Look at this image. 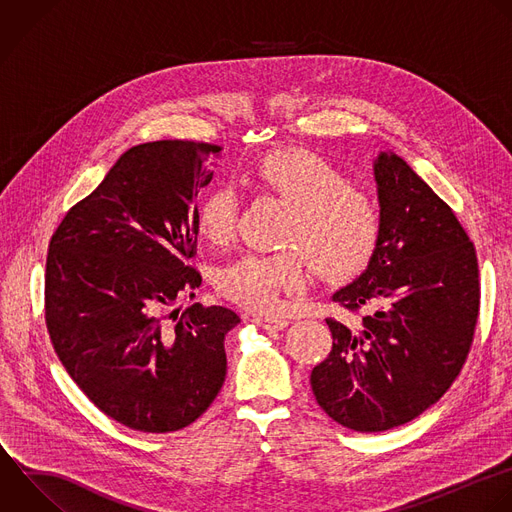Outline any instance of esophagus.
Listing matches in <instances>:
<instances>
[{"mask_svg":"<svg viewBox=\"0 0 512 512\" xmlns=\"http://www.w3.org/2000/svg\"><path fill=\"white\" fill-rule=\"evenodd\" d=\"M254 322H256L260 328L268 330V332L284 330V328L290 324L286 318H278V316H256Z\"/></svg>","mask_w":512,"mask_h":512,"instance_id":"34e87169","label":"esophagus"}]
</instances>
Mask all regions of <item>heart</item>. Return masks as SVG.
<instances>
[{"label": "heart", "mask_w": 512, "mask_h": 512, "mask_svg": "<svg viewBox=\"0 0 512 512\" xmlns=\"http://www.w3.org/2000/svg\"><path fill=\"white\" fill-rule=\"evenodd\" d=\"M256 180L292 206L284 230L286 250L246 252L216 274V288L228 300L258 312L282 308L284 294H300L310 280V258L326 278H346L366 266L382 234L378 202L350 186L348 176L328 160L298 148L266 154ZM240 196L234 186L210 190L198 208V228L212 244H226L236 232Z\"/></svg>", "instance_id": "1"}]
</instances>
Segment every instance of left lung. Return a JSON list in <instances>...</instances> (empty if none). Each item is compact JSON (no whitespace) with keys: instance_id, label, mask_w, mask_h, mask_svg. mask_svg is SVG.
I'll list each match as a JSON object with an SVG mask.
<instances>
[{"instance_id":"left-lung-1","label":"left lung","mask_w":512,"mask_h":512,"mask_svg":"<svg viewBox=\"0 0 512 512\" xmlns=\"http://www.w3.org/2000/svg\"><path fill=\"white\" fill-rule=\"evenodd\" d=\"M382 234L366 270L332 300L366 308L358 328L326 318L332 350L310 374L322 410L382 432L430 408L458 376L478 318V262L454 212L394 152L374 160Z\"/></svg>"}]
</instances>
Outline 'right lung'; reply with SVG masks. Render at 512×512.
I'll return each mask as SVG.
<instances>
[{"instance_id":"right-lung-1","label":"right lung","mask_w":512,"mask_h":512,"mask_svg":"<svg viewBox=\"0 0 512 512\" xmlns=\"http://www.w3.org/2000/svg\"><path fill=\"white\" fill-rule=\"evenodd\" d=\"M220 146L160 140L130 148L52 236L46 324L58 358L116 422L174 432L202 416L226 378L224 306L194 304L198 192Z\"/></svg>"}]
</instances>
